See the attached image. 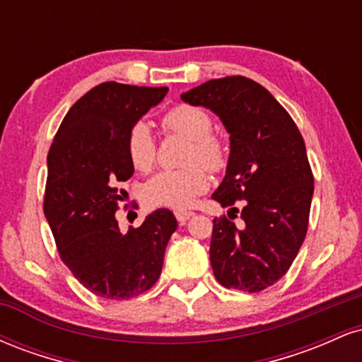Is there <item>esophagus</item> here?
<instances>
[{"label": "esophagus", "instance_id": "obj_1", "mask_svg": "<svg viewBox=\"0 0 362 362\" xmlns=\"http://www.w3.org/2000/svg\"><path fill=\"white\" fill-rule=\"evenodd\" d=\"M194 216L192 211H175V218L178 223H185L187 219H190Z\"/></svg>", "mask_w": 362, "mask_h": 362}]
</instances>
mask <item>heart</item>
Wrapping results in <instances>:
<instances>
[{"mask_svg": "<svg viewBox=\"0 0 362 362\" xmlns=\"http://www.w3.org/2000/svg\"><path fill=\"white\" fill-rule=\"evenodd\" d=\"M161 127L170 134L189 139L184 161L189 167L165 170L149 178L144 185V199L151 206L184 211L209 187V172H221L228 163L226 143L213 132V119L202 107L180 103L165 112ZM126 155L139 172H149L155 165L156 146L146 124L138 122L126 136Z\"/></svg>", "mask_w": 362, "mask_h": 362, "instance_id": "1", "label": "heart"}]
</instances>
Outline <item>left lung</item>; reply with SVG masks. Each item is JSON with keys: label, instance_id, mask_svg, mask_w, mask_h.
<instances>
[{"label": "left lung", "instance_id": "1", "mask_svg": "<svg viewBox=\"0 0 362 362\" xmlns=\"http://www.w3.org/2000/svg\"><path fill=\"white\" fill-rule=\"evenodd\" d=\"M182 100L211 109L230 132L226 175L213 194L231 207L228 218L213 219L214 277L224 288L259 293L289 271L308 231L315 178L305 141L288 110L250 78L206 81Z\"/></svg>", "mask_w": 362, "mask_h": 362}]
</instances>
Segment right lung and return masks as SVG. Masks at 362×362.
Listing matches in <instances>:
<instances>
[{"instance_id":"right-lung-1","label":"right lung","mask_w":362,"mask_h":362,"mask_svg":"<svg viewBox=\"0 0 362 362\" xmlns=\"http://www.w3.org/2000/svg\"><path fill=\"white\" fill-rule=\"evenodd\" d=\"M167 86L105 81L62 119L47 155L44 214L66 267L90 293L129 300L155 286L165 248L177 230L172 211L156 209L139 228L120 233L115 213L134 173L126 136Z\"/></svg>"}]
</instances>
